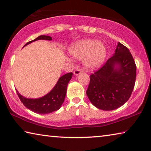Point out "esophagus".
Wrapping results in <instances>:
<instances>
[{"label": "esophagus", "mask_w": 151, "mask_h": 151, "mask_svg": "<svg viewBox=\"0 0 151 151\" xmlns=\"http://www.w3.org/2000/svg\"><path fill=\"white\" fill-rule=\"evenodd\" d=\"M81 73H82V71L80 69H78V68L74 71V75H75V76H78Z\"/></svg>", "instance_id": "34e87169"}]
</instances>
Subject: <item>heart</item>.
<instances>
[{
    "label": "heart",
    "mask_w": 151,
    "mask_h": 151,
    "mask_svg": "<svg viewBox=\"0 0 151 151\" xmlns=\"http://www.w3.org/2000/svg\"><path fill=\"white\" fill-rule=\"evenodd\" d=\"M68 51L73 57L78 60L83 59L84 65L88 70L101 66L106 56L105 45L93 39H85L73 43Z\"/></svg>",
    "instance_id": "b5f03b06"
}]
</instances>
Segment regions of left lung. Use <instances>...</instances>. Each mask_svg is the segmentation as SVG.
Returning <instances> with one entry per match:
<instances>
[{
	"label": "left lung",
	"mask_w": 151,
	"mask_h": 151,
	"mask_svg": "<svg viewBox=\"0 0 151 151\" xmlns=\"http://www.w3.org/2000/svg\"><path fill=\"white\" fill-rule=\"evenodd\" d=\"M137 67L129 48L118 42L113 56L90 77L86 94L97 109L112 111L123 105L133 91Z\"/></svg>",
	"instance_id": "left-lung-1"
}]
</instances>
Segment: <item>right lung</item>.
<instances>
[{"mask_svg": "<svg viewBox=\"0 0 151 151\" xmlns=\"http://www.w3.org/2000/svg\"><path fill=\"white\" fill-rule=\"evenodd\" d=\"M39 40H51L52 37L47 35H40L37 39L28 42L27 46L35 41ZM73 73H67L63 75L58 78L57 84L49 93L45 96L37 99L27 98L21 95L19 91H17V93L19 96L20 101L28 109L38 114H48L56 111H58L65 101V98L67 90L68 84L72 78Z\"/></svg>", "mask_w": 151, "mask_h": 151, "instance_id": "add662e5", "label": "right lung"}]
</instances>
